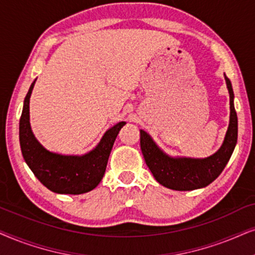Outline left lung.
I'll return each instance as SVG.
<instances>
[{"instance_id":"obj_1","label":"left lung","mask_w":255,"mask_h":255,"mask_svg":"<svg viewBox=\"0 0 255 255\" xmlns=\"http://www.w3.org/2000/svg\"><path fill=\"white\" fill-rule=\"evenodd\" d=\"M230 93V124L222 147L206 158L171 157L158 148L144 130H140L141 150L145 164L159 184L177 191L201 189L212 183L225 168L238 138V118L234 110L232 85L225 76Z\"/></svg>"}]
</instances>
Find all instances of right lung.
Listing matches in <instances>:
<instances>
[{"mask_svg":"<svg viewBox=\"0 0 255 255\" xmlns=\"http://www.w3.org/2000/svg\"><path fill=\"white\" fill-rule=\"evenodd\" d=\"M35 81L26 94L19 119V144L24 161L38 181L52 192L80 195L91 191L103 179L114 141L126 122L110 128L97 147L85 155H60L46 150L30 127L29 103Z\"/></svg>","mask_w":255,"mask_h":255,"instance_id":"1","label":"right lung"}]
</instances>
